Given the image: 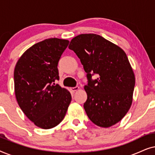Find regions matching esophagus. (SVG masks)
<instances>
[{"label":"esophagus","mask_w":155,"mask_h":155,"mask_svg":"<svg viewBox=\"0 0 155 155\" xmlns=\"http://www.w3.org/2000/svg\"><path fill=\"white\" fill-rule=\"evenodd\" d=\"M80 90V87H71V90L72 92H76V91Z\"/></svg>","instance_id":"34e87169"}]
</instances>
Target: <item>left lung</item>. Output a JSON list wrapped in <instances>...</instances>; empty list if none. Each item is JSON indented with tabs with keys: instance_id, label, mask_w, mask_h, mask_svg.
Masks as SVG:
<instances>
[{
	"instance_id": "8db88e82",
	"label": "left lung",
	"mask_w": 155,
	"mask_h": 155,
	"mask_svg": "<svg viewBox=\"0 0 155 155\" xmlns=\"http://www.w3.org/2000/svg\"><path fill=\"white\" fill-rule=\"evenodd\" d=\"M70 49L80 59L87 73V99L84 109L91 121L109 128L126 116L133 101L135 78L121 48L95 34H82L71 41ZM97 74L98 78L91 80Z\"/></svg>"
}]
</instances>
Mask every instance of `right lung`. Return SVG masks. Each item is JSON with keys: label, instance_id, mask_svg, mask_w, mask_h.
Instances as JSON below:
<instances>
[{"label": "right lung", "instance_id": "right-lung-1", "mask_svg": "<svg viewBox=\"0 0 155 155\" xmlns=\"http://www.w3.org/2000/svg\"><path fill=\"white\" fill-rule=\"evenodd\" d=\"M69 41L50 38L29 48L14 71L17 101L27 118L39 128L50 129L64 118L71 101L65 88L53 82L58 80V63Z\"/></svg>", "mask_w": 155, "mask_h": 155}]
</instances>
